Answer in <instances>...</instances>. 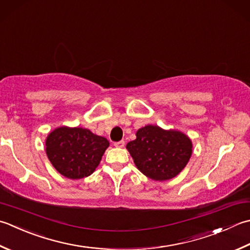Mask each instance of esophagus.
Segmentation results:
<instances>
[{
    "instance_id": "obj_1",
    "label": "esophagus",
    "mask_w": 250,
    "mask_h": 250,
    "mask_svg": "<svg viewBox=\"0 0 250 250\" xmlns=\"http://www.w3.org/2000/svg\"><path fill=\"white\" fill-rule=\"evenodd\" d=\"M114 145L116 146V147H119V148H122L125 146V141H119V142H115Z\"/></svg>"
}]
</instances>
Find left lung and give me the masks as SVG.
<instances>
[{
  "label": "left lung",
  "instance_id": "left-lung-1",
  "mask_svg": "<svg viewBox=\"0 0 250 250\" xmlns=\"http://www.w3.org/2000/svg\"><path fill=\"white\" fill-rule=\"evenodd\" d=\"M193 144L188 135L158 125H145L126 149L142 173L155 181L170 180L182 171L192 156Z\"/></svg>",
  "mask_w": 250,
  "mask_h": 250
}]
</instances>
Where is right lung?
<instances>
[{
	"label": "right lung",
	"instance_id": "add662e5",
	"mask_svg": "<svg viewBox=\"0 0 250 250\" xmlns=\"http://www.w3.org/2000/svg\"><path fill=\"white\" fill-rule=\"evenodd\" d=\"M46 155L63 177L78 180L94 172L109 142L83 128L60 126L47 135Z\"/></svg>",
	"mask_w": 250,
	"mask_h": 250
}]
</instances>
